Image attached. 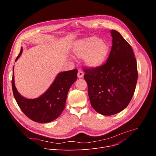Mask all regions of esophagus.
Instances as JSON below:
<instances>
[{
    "label": "esophagus",
    "mask_w": 156,
    "mask_h": 156,
    "mask_svg": "<svg viewBox=\"0 0 156 156\" xmlns=\"http://www.w3.org/2000/svg\"><path fill=\"white\" fill-rule=\"evenodd\" d=\"M77 75H78V78H83V76H84V73H83V72H82V71L79 70V71H78V72Z\"/></svg>",
    "instance_id": "1"
}]
</instances>
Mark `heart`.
<instances>
[{"label": "heart", "mask_w": 156, "mask_h": 156, "mask_svg": "<svg viewBox=\"0 0 156 156\" xmlns=\"http://www.w3.org/2000/svg\"><path fill=\"white\" fill-rule=\"evenodd\" d=\"M73 55L78 58H84L88 67L96 68L105 60L109 46L105 41L96 36L88 37L76 41L73 46Z\"/></svg>", "instance_id": "heart-1"}]
</instances>
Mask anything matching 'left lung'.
Masks as SVG:
<instances>
[{"mask_svg": "<svg viewBox=\"0 0 156 156\" xmlns=\"http://www.w3.org/2000/svg\"><path fill=\"white\" fill-rule=\"evenodd\" d=\"M112 46L105 63L84 69L91 106L97 112L112 115L124 110L135 93L137 63L132 48L120 33L110 31Z\"/></svg>", "mask_w": 156, "mask_h": 156, "instance_id": "obj_1", "label": "left lung"}]
</instances>
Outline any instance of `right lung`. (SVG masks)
Returning a JSON list of instances; mask_svg holds the SVG:
<instances>
[{
    "label": "right lung",
    "mask_w": 156,
    "mask_h": 156,
    "mask_svg": "<svg viewBox=\"0 0 156 156\" xmlns=\"http://www.w3.org/2000/svg\"><path fill=\"white\" fill-rule=\"evenodd\" d=\"M22 52L23 48H21L15 62ZM13 69L12 80L13 93L23 112L29 119L38 123H48L57 119L65 107L68 92L77 79L78 70L75 69L59 73L45 93L37 98L27 99L22 96L16 90Z\"/></svg>",
    "instance_id": "1"
}]
</instances>
